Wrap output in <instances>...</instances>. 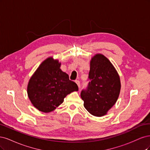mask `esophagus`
Returning <instances> with one entry per match:
<instances>
[{
	"mask_svg": "<svg viewBox=\"0 0 150 150\" xmlns=\"http://www.w3.org/2000/svg\"><path fill=\"white\" fill-rule=\"evenodd\" d=\"M75 83L77 84V85H78V86H79V88H80V81H79V80H76L75 81Z\"/></svg>",
	"mask_w": 150,
	"mask_h": 150,
	"instance_id": "1",
	"label": "esophagus"
}]
</instances>
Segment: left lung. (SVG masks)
Segmentation results:
<instances>
[{
    "label": "left lung",
    "mask_w": 150,
    "mask_h": 150,
    "mask_svg": "<svg viewBox=\"0 0 150 150\" xmlns=\"http://www.w3.org/2000/svg\"><path fill=\"white\" fill-rule=\"evenodd\" d=\"M88 88L80 96L84 107L95 117H103L117 102L121 90L120 78L105 55L96 54L90 60Z\"/></svg>",
    "instance_id": "8db88e82"
}]
</instances>
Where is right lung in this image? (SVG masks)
I'll return each mask as SVG.
<instances>
[{
	"label": "right lung",
	"instance_id": "obj_1",
	"mask_svg": "<svg viewBox=\"0 0 150 150\" xmlns=\"http://www.w3.org/2000/svg\"><path fill=\"white\" fill-rule=\"evenodd\" d=\"M61 63L48 57L38 66L27 85V95L35 108L43 113L56 109L67 95L79 88L69 75L60 69Z\"/></svg>",
	"mask_w": 150,
	"mask_h": 150
}]
</instances>
